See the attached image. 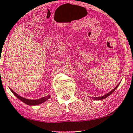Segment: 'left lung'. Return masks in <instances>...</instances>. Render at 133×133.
I'll return each mask as SVG.
<instances>
[{
	"label": "left lung",
	"mask_w": 133,
	"mask_h": 133,
	"mask_svg": "<svg viewBox=\"0 0 133 133\" xmlns=\"http://www.w3.org/2000/svg\"><path fill=\"white\" fill-rule=\"evenodd\" d=\"M119 84H120V83L119 84H118L117 86H116V88H114V89H113L112 91H110L109 92V93H108V94H107L106 95H103V96H102V97H90V98H92L93 99H94V100H103V99H104V98H107V97H108L109 96V95H110L111 94H112L113 92H114L115 90H116L117 88V87L118 86H119Z\"/></svg>",
	"instance_id": "8db88e82"
}]
</instances>
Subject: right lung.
Returning a JSON list of instances; mask_svg holds the SVG:
<instances>
[{"mask_svg":"<svg viewBox=\"0 0 133 133\" xmlns=\"http://www.w3.org/2000/svg\"><path fill=\"white\" fill-rule=\"evenodd\" d=\"M10 90H11L12 93H13L16 97H17V98H18L19 100H21L22 102H24V103H25L28 105L33 106V105H39V104H41V103H42L45 102L46 100H48V99L50 98V95H48L47 96L44 97H42V98H41L39 99H37V100H30V99H26V98H23L22 97L20 96V95L16 93L15 92H14L12 89H10Z\"/></svg>","mask_w":133,"mask_h":133,"instance_id":"right-lung-1","label":"right lung"}]
</instances>
